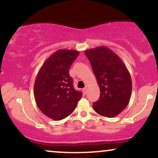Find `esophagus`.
I'll return each mask as SVG.
<instances>
[{"instance_id": "1", "label": "esophagus", "mask_w": 158, "mask_h": 158, "mask_svg": "<svg viewBox=\"0 0 158 158\" xmlns=\"http://www.w3.org/2000/svg\"><path fill=\"white\" fill-rule=\"evenodd\" d=\"M87 91H88V88H83V93L84 95H85L87 94Z\"/></svg>"}]
</instances>
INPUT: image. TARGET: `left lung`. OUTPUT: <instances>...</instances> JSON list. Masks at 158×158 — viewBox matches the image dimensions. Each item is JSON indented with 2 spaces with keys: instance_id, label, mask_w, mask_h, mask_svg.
I'll return each instance as SVG.
<instances>
[{
  "instance_id": "obj_1",
  "label": "left lung",
  "mask_w": 158,
  "mask_h": 158,
  "mask_svg": "<svg viewBox=\"0 0 158 158\" xmlns=\"http://www.w3.org/2000/svg\"><path fill=\"white\" fill-rule=\"evenodd\" d=\"M85 55L100 88V98L93 103V107L101 116L114 117L127 106L130 100V74L121 58L107 47L87 49Z\"/></svg>"
}]
</instances>
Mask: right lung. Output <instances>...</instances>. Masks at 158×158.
<instances>
[{"instance_id":"obj_1","label":"right lung","mask_w":158,"mask_h":158,"mask_svg":"<svg viewBox=\"0 0 158 158\" xmlns=\"http://www.w3.org/2000/svg\"><path fill=\"white\" fill-rule=\"evenodd\" d=\"M79 52L59 49L42 64L34 85L39 109L47 117L62 120L74 111L82 93L73 87L69 70Z\"/></svg>"}]
</instances>
